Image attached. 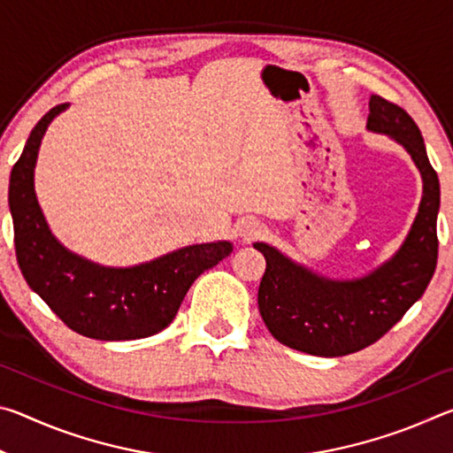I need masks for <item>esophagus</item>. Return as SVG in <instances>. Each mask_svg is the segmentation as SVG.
Here are the masks:
<instances>
[{"label":"esophagus","instance_id":"34e87169","mask_svg":"<svg viewBox=\"0 0 453 453\" xmlns=\"http://www.w3.org/2000/svg\"><path fill=\"white\" fill-rule=\"evenodd\" d=\"M240 235L243 237L245 242L256 240L257 235H262V226L256 224V221H245V224H243L242 229H240Z\"/></svg>","mask_w":453,"mask_h":453}]
</instances>
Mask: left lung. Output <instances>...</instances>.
Masks as SVG:
<instances>
[{"instance_id":"1","label":"left lung","mask_w":453,"mask_h":453,"mask_svg":"<svg viewBox=\"0 0 453 453\" xmlns=\"http://www.w3.org/2000/svg\"><path fill=\"white\" fill-rule=\"evenodd\" d=\"M365 127L400 143L424 183L416 219L395 254L359 278L340 280L294 262L270 243H254L265 257L257 289L264 324L283 346L311 356H348L378 342L424 296L438 262L440 180L419 127L380 96L370 97Z\"/></svg>"}]
</instances>
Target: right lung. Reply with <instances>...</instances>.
I'll list each match as a JSON object with an SVG mask.
<instances>
[{"mask_svg": "<svg viewBox=\"0 0 453 453\" xmlns=\"http://www.w3.org/2000/svg\"><path fill=\"white\" fill-rule=\"evenodd\" d=\"M67 104L29 134L10 175L15 256L27 286L67 327L91 340H140L162 332L199 275L232 254V242L194 243L150 262L111 267L73 254L51 234L35 196V164L45 132Z\"/></svg>", "mask_w": 453, "mask_h": 453, "instance_id": "1", "label": "right lung"}]
</instances>
